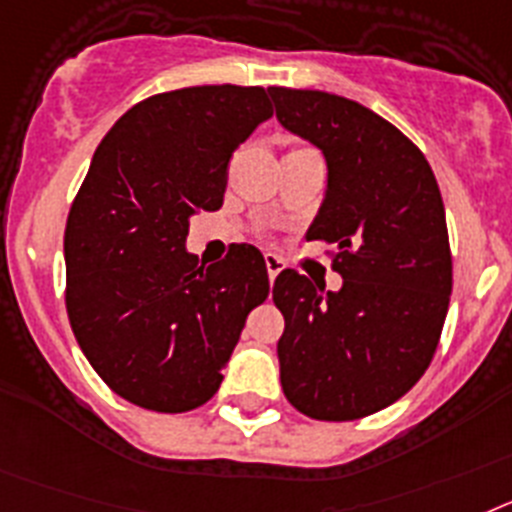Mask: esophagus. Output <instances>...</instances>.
Masks as SVG:
<instances>
[{
  "label": "esophagus",
  "mask_w": 512,
  "mask_h": 512,
  "mask_svg": "<svg viewBox=\"0 0 512 512\" xmlns=\"http://www.w3.org/2000/svg\"><path fill=\"white\" fill-rule=\"evenodd\" d=\"M265 268H268V278L270 283H273L275 278H278V273L283 270V260L275 255H265Z\"/></svg>",
  "instance_id": "obj_1"
}]
</instances>
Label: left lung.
I'll return each mask as SVG.
<instances>
[{
	"label": "left lung",
	"mask_w": 512,
	"mask_h": 512,
	"mask_svg": "<svg viewBox=\"0 0 512 512\" xmlns=\"http://www.w3.org/2000/svg\"><path fill=\"white\" fill-rule=\"evenodd\" d=\"M275 118L317 146L327 188L306 239L335 244L340 291L296 270L275 278L288 402L314 420H358L404 397L433 361L448 296L446 208L422 151L361 102L270 87Z\"/></svg>",
	"instance_id": "1"
}]
</instances>
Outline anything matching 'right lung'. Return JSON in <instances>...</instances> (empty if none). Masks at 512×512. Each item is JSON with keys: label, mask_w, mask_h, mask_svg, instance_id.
Listing matches in <instances>:
<instances>
[{"label": "right lung", "mask_w": 512, "mask_h": 512, "mask_svg": "<svg viewBox=\"0 0 512 512\" xmlns=\"http://www.w3.org/2000/svg\"><path fill=\"white\" fill-rule=\"evenodd\" d=\"M270 115L262 87H185L133 105L97 146L66 219V311L90 366L128 402L206 404L268 299L257 247L231 244L203 268L185 239L190 216L221 208L231 154Z\"/></svg>", "instance_id": "right-lung-1"}]
</instances>
